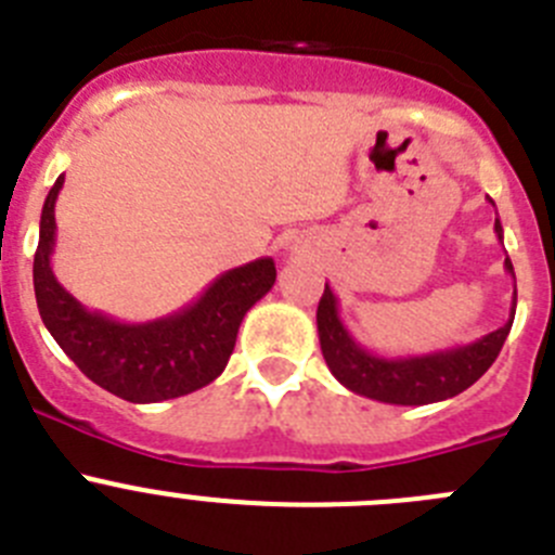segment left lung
I'll return each mask as SVG.
<instances>
[{"label":"left lung","mask_w":555,"mask_h":555,"mask_svg":"<svg viewBox=\"0 0 555 555\" xmlns=\"http://www.w3.org/2000/svg\"><path fill=\"white\" fill-rule=\"evenodd\" d=\"M493 205V199H490ZM495 207V205H493ZM495 235L504 243V230L495 219ZM506 273L515 279L509 257L504 260ZM517 289L512 293L509 320L501 328L490 331L481 339L457 345V348L435 350L422 356H377L361 348L348 325L339 318V301L334 289L325 282V293L318 307V336L320 350L328 364L331 375L350 388L353 395L370 397V400L388 402V405H429L449 397H457L468 386H474L485 372L493 366L509 336L512 320H515Z\"/></svg>","instance_id":"8db88e82"}]
</instances>
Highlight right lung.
I'll return each instance as SVG.
<instances>
[{
	"mask_svg": "<svg viewBox=\"0 0 555 555\" xmlns=\"http://www.w3.org/2000/svg\"><path fill=\"white\" fill-rule=\"evenodd\" d=\"M65 175L56 178L40 214V237L35 251V298L40 318L92 383L128 402L175 400L214 383L235 350L237 328L248 309L276 282L271 257L224 271L207 284L189 307L147 320L122 323L103 312H90L56 282L51 254L56 241L54 205Z\"/></svg>",
	"mask_w": 555,
	"mask_h": 555,
	"instance_id": "obj_1",
	"label": "right lung"
}]
</instances>
